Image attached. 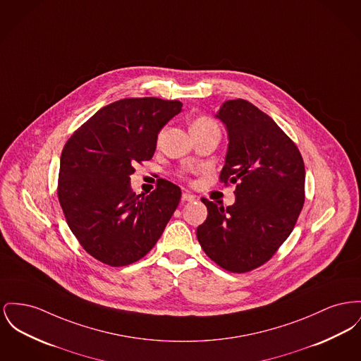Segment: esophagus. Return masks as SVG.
I'll return each instance as SVG.
<instances>
[{"label":"esophagus","instance_id":"34e87169","mask_svg":"<svg viewBox=\"0 0 361 361\" xmlns=\"http://www.w3.org/2000/svg\"><path fill=\"white\" fill-rule=\"evenodd\" d=\"M181 200H183V202H193V200H195V196L191 195V193H188V192H184V193L181 195Z\"/></svg>","mask_w":361,"mask_h":361}]
</instances>
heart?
<instances>
[{"instance_id":"1","label":"heart","mask_w":361,"mask_h":361,"mask_svg":"<svg viewBox=\"0 0 361 361\" xmlns=\"http://www.w3.org/2000/svg\"><path fill=\"white\" fill-rule=\"evenodd\" d=\"M207 128H216V124L212 121L210 117H199V118H196L193 123L191 124V130H195V129H207Z\"/></svg>"}]
</instances>
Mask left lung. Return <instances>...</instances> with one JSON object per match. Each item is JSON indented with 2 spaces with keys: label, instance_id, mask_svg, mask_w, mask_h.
<instances>
[{
  "label": "left lung",
  "instance_id": "1",
  "mask_svg": "<svg viewBox=\"0 0 361 361\" xmlns=\"http://www.w3.org/2000/svg\"><path fill=\"white\" fill-rule=\"evenodd\" d=\"M215 117L229 140L219 178L235 184V202L224 207L202 199L209 214L196 235L218 266L247 273L292 233L304 204V162L276 121L248 101H226Z\"/></svg>",
  "mask_w": 361,
  "mask_h": 361
}]
</instances>
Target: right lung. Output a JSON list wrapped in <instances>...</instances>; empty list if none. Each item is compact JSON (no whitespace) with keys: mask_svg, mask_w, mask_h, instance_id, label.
<instances>
[{"mask_svg":"<svg viewBox=\"0 0 361 361\" xmlns=\"http://www.w3.org/2000/svg\"><path fill=\"white\" fill-rule=\"evenodd\" d=\"M178 101L127 98L99 109L66 142L59 200L82 247L109 266H127L155 245L178 206L181 190L159 180L136 195L130 174L152 158L158 133L183 109Z\"/></svg>","mask_w":361,"mask_h":361,"instance_id":"right-lung-1","label":"right lung"}]
</instances>
